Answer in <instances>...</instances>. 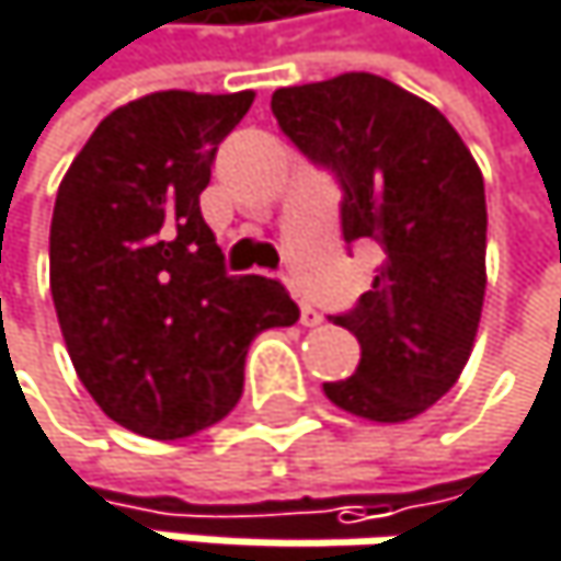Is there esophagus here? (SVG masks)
<instances>
[{"label":"esophagus","instance_id":"esophagus-1","mask_svg":"<svg viewBox=\"0 0 561 561\" xmlns=\"http://www.w3.org/2000/svg\"><path fill=\"white\" fill-rule=\"evenodd\" d=\"M325 322V316L319 312V309H312L309 302H302V325H309V329H319Z\"/></svg>","mask_w":561,"mask_h":561}]
</instances>
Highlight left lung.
<instances>
[{
	"instance_id": "8db88e82",
	"label": "left lung",
	"mask_w": 561,
	"mask_h": 561,
	"mask_svg": "<svg viewBox=\"0 0 561 561\" xmlns=\"http://www.w3.org/2000/svg\"><path fill=\"white\" fill-rule=\"evenodd\" d=\"M272 114L289 140L335 170L345 242H378L371 289L335 325L362 345L335 408L404 424L437 404L470 362L486 293L483 173L454 124L424 98L368 71L278 88Z\"/></svg>"
}]
</instances>
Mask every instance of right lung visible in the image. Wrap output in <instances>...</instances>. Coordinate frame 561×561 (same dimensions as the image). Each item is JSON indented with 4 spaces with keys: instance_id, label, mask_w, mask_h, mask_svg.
I'll return each instance as SVG.
<instances>
[{
    "instance_id": "obj_1",
    "label": "right lung",
    "mask_w": 561,
    "mask_h": 561,
    "mask_svg": "<svg viewBox=\"0 0 561 561\" xmlns=\"http://www.w3.org/2000/svg\"><path fill=\"white\" fill-rule=\"evenodd\" d=\"M252 91H153L111 111L51 213V299L71 365L121 427L180 440L242 394L249 342L299 322L283 283L226 275L199 193Z\"/></svg>"
}]
</instances>
